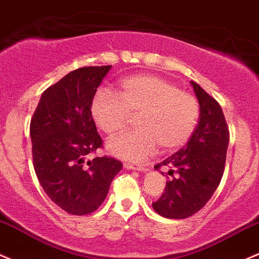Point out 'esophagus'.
<instances>
[{
    "label": "esophagus",
    "mask_w": 259,
    "mask_h": 259,
    "mask_svg": "<svg viewBox=\"0 0 259 259\" xmlns=\"http://www.w3.org/2000/svg\"><path fill=\"white\" fill-rule=\"evenodd\" d=\"M124 167L125 168H130V170H138V171H145L146 170V167L144 165L133 164V162H125Z\"/></svg>",
    "instance_id": "obj_1"
}]
</instances>
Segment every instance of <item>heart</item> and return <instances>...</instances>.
Masks as SVG:
<instances>
[{
  "label": "heart",
  "mask_w": 259,
  "mask_h": 259,
  "mask_svg": "<svg viewBox=\"0 0 259 259\" xmlns=\"http://www.w3.org/2000/svg\"><path fill=\"white\" fill-rule=\"evenodd\" d=\"M92 115L108 135L121 133L132 115H139L140 129L108 141V150L130 161H140L156 150L184 145L194 133L200 116L195 95L155 74H138L119 85V95L99 92L92 102Z\"/></svg>",
  "instance_id": "1"
}]
</instances>
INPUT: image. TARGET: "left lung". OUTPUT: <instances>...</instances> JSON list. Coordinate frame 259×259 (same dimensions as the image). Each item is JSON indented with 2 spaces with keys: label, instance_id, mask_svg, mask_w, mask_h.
<instances>
[{
  "label": "left lung",
  "instance_id": "left-lung-1",
  "mask_svg": "<svg viewBox=\"0 0 259 259\" xmlns=\"http://www.w3.org/2000/svg\"><path fill=\"white\" fill-rule=\"evenodd\" d=\"M198 104L200 120L186 146L160 164L172 176L165 192L152 207L166 219L182 220L200 211L219 187L223 176L230 132L225 115L214 98L191 81ZM168 179V178H167Z\"/></svg>",
  "mask_w": 259,
  "mask_h": 259
}]
</instances>
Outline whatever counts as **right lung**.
Wrapping results in <instances>:
<instances>
[{
  "label": "right lung",
  "instance_id": "1",
  "mask_svg": "<svg viewBox=\"0 0 259 259\" xmlns=\"http://www.w3.org/2000/svg\"><path fill=\"white\" fill-rule=\"evenodd\" d=\"M111 65L68 73L42 93L29 125L33 167L48 197L70 214L94 212L122 168L110 156L87 155L103 148L92 116V102Z\"/></svg>",
  "mask_w": 259,
  "mask_h": 259
}]
</instances>
